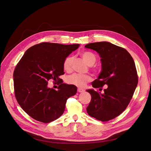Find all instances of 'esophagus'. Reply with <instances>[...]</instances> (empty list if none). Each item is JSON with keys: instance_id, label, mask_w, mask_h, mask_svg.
I'll list each match as a JSON object with an SVG mask.
<instances>
[{"instance_id": "34e87169", "label": "esophagus", "mask_w": 151, "mask_h": 151, "mask_svg": "<svg viewBox=\"0 0 151 151\" xmlns=\"http://www.w3.org/2000/svg\"><path fill=\"white\" fill-rule=\"evenodd\" d=\"M77 91H78L79 93H83L84 91V89H82V88H78V89H77Z\"/></svg>"}]
</instances>
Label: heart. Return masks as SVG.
I'll use <instances>...</instances> for the list:
<instances>
[{
    "instance_id": "1",
    "label": "heart",
    "mask_w": 151,
    "mask_h": 151,
    "mask_svg": "<svg viewBox=\"0 0 151 151\" xmlns=\"http://www.w3.org/2000/svg\"><path fill=\"white\" fill-rule=\"evenodd\" d=\"M81 55L83 60L89 66L93 65L95 63L96 58L94 55L89 52H84L81 53ZM74 58L72 56H68L63 62V68L66 71H70L72 70V62ZM91 81V77L88 75H81L79 74H74L69 76L67 79L68 83L73 84L80 88L84 87L88 82Z\"/></svg>"
}]
</instances>
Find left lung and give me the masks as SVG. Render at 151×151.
<instances>
[{"mask_svg":"<svg viewBox=\"0 0 151 151\" xmlns=\"http://www.w3.org/2000/svg\"><path fill=\"white\" fill-rule=\"evenodd\" d=\"M85 47L95 50L101 58V70L91 83L93 87H108L103 93L93 89L86 90L91 96L87 112L100 121L112 120L126 109L137 86L134 60L125 49L109 42L91 43Z\"/></svg>","mask_w":151,"mask_h":151,"instance_id":"8db88e82","label":"left lung"}]
</instances>
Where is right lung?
I'll list each match as a JSON object with an SVG mask.
<instances>
[{"label": "right lung", "mask_w": 151, "mask_h": 151, "mask_svg": "<svg viewBox=\"0 0 151 151\" xmlns=\"http://www.w3.org/2000/svg\"><path fill=\"white\" fill-rule=\"evenodd\" d=\"M79 44L42 43L24 53L14 72L15 96L22 109L33 119L50 123L64 112L68 98L77 87L62 83L65 59L79 48ZM58 81L57 90L49 88L47 81Z\"/></svg>", "instance_id": "right-lung-1"}]
</instances>
